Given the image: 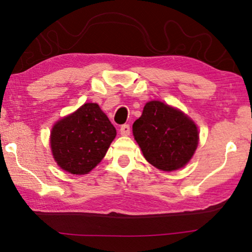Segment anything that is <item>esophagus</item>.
Listing matches in <instances>:
<instances>
[{
    "label": "esophagus",
    "instance_id": "1",
    "mask_svg": "<svg viewBox=\"0 0 252 252\" xmlns=\"http://www.w3.org/2000/svg\"><path fill=\"white\" fill-rule=\"evenodd\" d=\"M119 130H120V134H122V135H129L130 127H129V125L125 124V125H122V127H120Z\"/></svg>",
    "mask_w": 252,
    "mask_h": 252
}]
</instances>
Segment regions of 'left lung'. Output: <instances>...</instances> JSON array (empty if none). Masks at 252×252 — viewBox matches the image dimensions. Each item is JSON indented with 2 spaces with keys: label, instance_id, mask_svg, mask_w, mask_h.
Here are the masks:
<instances>
[{
  "label": "left lung",
  "instance_id": "1",
  "mask_svg": "<svg viewBox=\"0 0 252 252\" xmlns=\"http://www.w3.org/2000/svg\"><path fill=\"white\" fill-rule=\"evenodd\" d=\"M143 156L161 171L178 170L190 160L198 143L197 127L187 116L159 101L148 102L133 124Z\"/></svg>",
  "mask_w": 252,
  "mask_h": 252
}]
</instances>
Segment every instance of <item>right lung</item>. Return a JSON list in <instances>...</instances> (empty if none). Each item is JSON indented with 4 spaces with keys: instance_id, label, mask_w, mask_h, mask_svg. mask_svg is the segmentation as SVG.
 <instances>
[{
    "instance_id": "1",
    "label": "right lung",
    "mask_w": 252,
    "mask_h": 252,
    "mask_svg": "<svg viewBox=\"0 0 252 252\" xmlns=\"http://www.w3.org/2000/svg\"><path fill=\"white\" fill-rule=\"evenodd\" d=\"M115 126L96 103H86L56 123L50 144L55 160L72 174H86L105 156L116 137Z\"/></svg>"
}]
</instances>
